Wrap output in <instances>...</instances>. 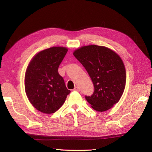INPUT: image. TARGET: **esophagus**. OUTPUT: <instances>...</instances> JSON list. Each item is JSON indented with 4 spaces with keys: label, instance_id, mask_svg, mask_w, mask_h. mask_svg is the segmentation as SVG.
<instances>
[{
    "label": "esophagus",
    "instance_id": "esophagus-1",
    "mask_svg": "<svg viewBox=\"0 0 152 152\" xmlns=\"http://www.w3.org/2000/svg\"><path fill=\"white\" fill-rule=\"evenodd\" d=\"M73 91H80V88L79 87H75L74 89H73Z\"/></svg>",
    "mask_w": 152,
    "mask_h": 152
}]
</instances>
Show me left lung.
Here are the masks:
<instances>
[{"label":"left lung","instance_id":"1","mask_svg":"<svg viewBox=\"0 0 152 152\" xmlns=\"http://www.w3.org/2000/svg\"><path fill=\"white\" fill-rule=\"evenodd\" d=\"M93 81L94 90L86 96L94 110L104 112L120 100L126 86V73L121 57L109 48L96 45L83 46L73 52Z\"/></svg>","mask_w":152,"mask_h":152}]
</instances>
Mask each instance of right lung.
Here are the masks:
<instances>
[{
	"instance_id": "right-lung-1",
	"label": "right lung",
	"mask_w": 152,
	"mask_h": 152,
	"mask_svg": "<svg viewBox=\"0 0 152 152\" xmlns=\"http://www.w3.org/2000/svg\"><path fill=\"white\" fill-rule=\"evenodd\" d=\"M68 51L64 47L44 49L32 58L25 77V89L30 102L39 111L56 112L70 91L59 74L58 67Z\"/></svg>"
}]
</instances>
